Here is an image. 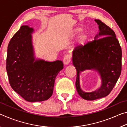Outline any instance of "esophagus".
Here are the masks:
<instances>
[{"instance_id": "obj_1", "label": "esophagus", "mask_w": 127, "mask_h": 127, "mask_svg": "<svg viewBox=\"0 0 127 127\" xmlns=\"http://www.w3.org/2000/svg\"><path fill=\"white\" fill-rule=\"evenodd\" d=\"M70 62V55L69 54H66L64 57L63 63L64 65H68Z\"/></svg>"}]
</instances>
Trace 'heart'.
<instances>
[{
  "mask_svg": "<svg viewBox=\"0 0 127 127\" xmlns=\"http://www.w3.org/2000/svg\"><path fill=\"white\" fill-rule=\"evenodd\" d=\"M82 30V29H78V30H77V31L79 32V31H81ZM87 36L86 35H83L82 36L81 38V42H84L85 41L87 40Z\"/></svg>",
  "mask_w": 127,
  "mask_h": 127,
  "instance_id": "b5f03b06",
  "label": "heart"
}]
</instances>
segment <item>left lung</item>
<instances>
[{"label": "left lung", "instance_id": "8db88e82", "mask_svg": "<svg viewBox=\"0 0 127 127\" xmlns=\"http://www.w3.org/2000/svg\"><path fill=\"white\" fill-rule=\"evenodd\" d=\"M95 21L98 25V34L94 40L76 47L72 55V63L77 70V91L82 98L87 100L108 95L122 70V49L114 31L100 20ZM85 70H96L100 77L99 85L91 92L84 91L80 86L79 75Z\"/></svg>", "mask_w": 127, "mask_h": 127}]
</instances>
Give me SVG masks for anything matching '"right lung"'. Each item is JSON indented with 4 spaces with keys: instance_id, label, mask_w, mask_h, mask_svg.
Segmentation results:
<instances>
[{
    "instance_id": "1",
    "label": "right lung",
    "mask_w": 127,
    "mask_h": 127,
    "mask_svg": "<svg viewBox=\"0 0 127 127\" xmlns=\"http://www.w3.org/2000/svg\"><path fill=\"white\" fill-rule=\"evenodd\" d=\"M32 28L22 26L8 44L6 69L10 86L25 100L42 101L53 95L55 78L63 62L35 59L32 42Z\"/></svg>"
}]
</instances>
